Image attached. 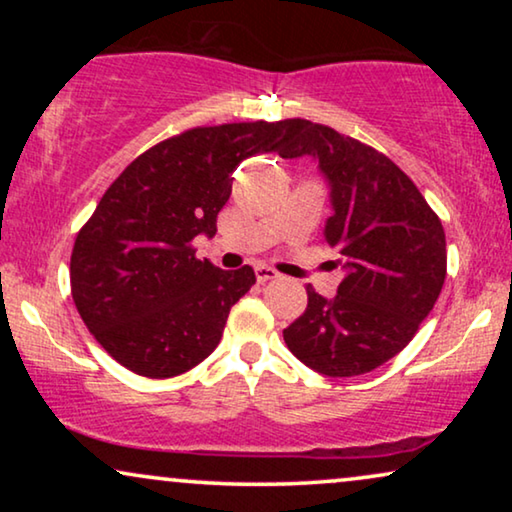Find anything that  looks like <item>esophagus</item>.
<instances>
[{"label": "esophagus", "instance_id": "1", "mask_svg": "<svg viewBox=\"0 0 512 512\" xmlns=\"http://www.w3.org/2000/svg\"><path fill=\"white\" fill-rule=\"evenodd\" d=\"M279 275L272 268H268V265H256V279L261 284H265V282H272V279H277Z\"/></svg>", "mask_w": 512, "mask_h": 512}]
</instances>
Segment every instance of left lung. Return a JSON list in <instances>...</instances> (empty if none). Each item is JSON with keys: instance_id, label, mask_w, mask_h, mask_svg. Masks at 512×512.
I'll list each match as a JSON object with an SVG mask.
<instances>
[{"instance_id": "left-lung-1", "label": "left lung", "mask_w": 512, "mask_h": 512, "mask_svg": "<svg viewBox=\"0 0 512 512\" xmlns=\"http://www.w3.org/2000/svg\"><path fill=\"white\" fill-rule=\"evenodd\" d=\"M310 156L333 214L324 240L345 277L335 298L307 286V310L284 342L307 368L354 377L380 368L415 338L445 282V230L401 167L328 125L293 118L282 158Z\"/></svg>"}]
</instances>
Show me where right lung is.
<instances>
[{"mask_svg":"<svg viewBox=\"0 0 512 512\" xmlns=\"http://www.w3.org/2000/svg\"><path fill=\"white\" fill-rule=\"evenodd\" d=\"M293 121L226 123L165 139L125 167L76 235L69 279L83 324L132 373L163 380L205 361L249 265L198 261L191 242L216 235L235 167L289 144Z\"/></svg>","mask_w":512,"mask_h":512,"instance_id":"add662e5","label":"right lung"}]
</instances>
